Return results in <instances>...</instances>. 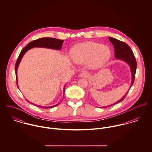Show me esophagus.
Here are the masks:
<instances>
[{
	"label": "esophagus",
	"mask_w": 152,
	"mask_h": 152,
	"mask_svg": "<svg viewBox=\"0 0 152 152\" xmlns=\"http://www.w3.org/2000/svg\"><path fill=\"white\" fill-rule=\"evenodd\" d=\"M88 77H89L88 74H87L86 72H83L79 75V77L80 78H88Z\"/></svg>",
	"instance_id": "1"
}]
</instances>
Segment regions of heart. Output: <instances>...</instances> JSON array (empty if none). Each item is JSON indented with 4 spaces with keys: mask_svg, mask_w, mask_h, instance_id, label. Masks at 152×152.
Instances as JSON below:
<instances>
[{
    "mask_svg": "<svg viewBox=\"0 0 152 152\" xmlns=\"http://www.w3.org/2000/svg\"><path fill=\"white\" fill-rule=\"evenodd\" d=\"M71 59L76 63L90 61L91 66L98 68L104 65L110 57L108 46L94 42H86L74 45L70 51Z\"/></svg>",
    "mask_w": 152,
    "mask_h": 152,
    "instance_id": "heart-1",
    "label": "heart"
}]
</instances>
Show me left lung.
<instances>
[{"mask_svg":"<svg viewBox=\"0 0 152 152\" xmlns=\"http://www.w3.org/2000/svg\"><path fill=\"white\" fill-rule=\"evenodd\" d=\"M109 40L110 42V43L113 44V47H114V50H115V57L116 60H121L125 63H126L130 67V72H131V84H130V87L128 92L125 94V95L121 98L119 100L116 101V102L109 105L108 106L105 107H100L101 108H105L110 107L111 105H113L115 104H116L121 101H122L127 94L128 93L130 88L133 86L134 80V77H135V74H136V68H137V64H136V61L135 59V57L134 56V54L130 48V47L125 43L121 42L119 40H117L115 38L109 37Z\"/></svg>","mask_w":152,"mask_h":152,"instance_id":"8db88e82","label":"left lung"}]
</instances>
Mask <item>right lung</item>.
Masks as SVG:
<instances>
[{
  "mask_svg": "<svg viewBox=\"0 0 152 152\" xmlns=\"http://www.w3.org/2000/svg\"><path fill=\"white\" fill-rule=\"evenodd\" d=\"M64 40H59L54 38H50V37H44V38H40L39 39H37L36 40H33L29 43L27 44V45L23 48L19 57L17 60L16 65H15V72H16V83H17V86L19 88L18 86V69L19 66V64L21 62L22 58L23 57L25 53L29 50L34 48V47H41V48H49V49H53V50H60L61 49L63 44L64 43ZM66 86V84L64 87V89H63V96H64V92H65V87ZM29 102L28 101H27ZM31 104L42 108H54L58 105H59L60 103H58L55 105L50 106V107H44V106H41V105H38L36 104H34L32 102H30Z\"/></svg>",
  "mask_w": 152,
  "mask_h": 152,
  "instance_id": "obj_1",
  "label": "right lung"
}]
</instances>
